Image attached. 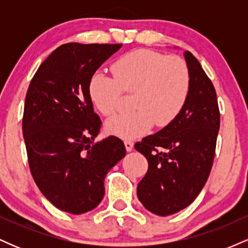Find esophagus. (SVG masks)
<instances>
[{
    "mask_svg": "<svg viewBox=\"0 0 248 248\" xmlns=\"http://www.w3.org/2000/svg\"><path fill=\"white\" fill-rule=\"evenodd\" d=\"M124 147H126V150L127 152H132L133 150V147H134V143L132 141H128V140H126L124 142Z\"/></svg>",
    "mask_w": 248,
    "mask_h": 248,
    "instance_id": "esophagus-1",
    "label": "esophagus"
}]
</instances>
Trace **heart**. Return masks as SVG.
<instances>
[{"instance_id": "b5f03b06", "label": "heart", "mask_w": 248, "mask_h": 248, "mask_svg": "<svg viewBox=\"0 0 248 248\" xmlns=\"http://www.w3.org/2000/svg\"><path fill=\"white\" fill-rule=\"evenodd\" d=\"M114 76L98 71L90 78L88 96L102 115L109 116L120 102L122 90L134 92L136 110L107 120L106 130L121 139H135L153 124L166 127L177 118L190 94L191 79L179 57L139 49L124 53L112 66Z\"/></svg>"}]
</instances>
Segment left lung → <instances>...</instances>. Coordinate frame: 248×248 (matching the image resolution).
Returning a JSON list of instances; mask_svg holds the SVG:
<instances>
[{"mask_svg": "<svg viewBox=\"0 0 248 248\" xmlns=\"http://www.w3.org/2000/svg\"><path fill=\"white\" fill-rule=\"evenodd\" d=\"M184 58L191 79L186 106L171 124L135 143L148 160L139 201L162 217L189 206L205 186L220 126L213 84L191 52L186 51Z\"/></svg>", "mask_w": 248, "mask_h": 248, "instance_id": "1", "label": "left lung"}]
</instances>
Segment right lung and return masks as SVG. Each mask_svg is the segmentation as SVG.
Wrapping results in <instances>:
<instances>
[{
	"instance_id": "1",
	"label": "right lung",
	"mask_w": 248,
	"mask_h": 248,
	"mask_svg": "<svg viewBox=\"0 0 248 248\" xmlns=\"http://www.w3.org/2000/svg\"><path fill=\"white\" fill-rule=\"evenodd\" d=\"M121 46L62 44L42 62L28 88L22 128L30 171L62 211L95 209L107 172L126 155L115 136L94 142L101 121L87 92L93 73Z\"/></svg>"
}]
</instances>
